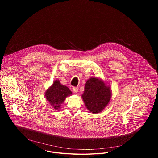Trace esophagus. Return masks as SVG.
Here are the masks:
<instances>
[{
    "mask_svg": "<svg viewBox=\"0 0 158 158\" xmlns=\"http://www.w3.org/2000/svg\"><path fill=\"white\" fill-rule=\"evenodd\" d=\"M73 91L74 93H77L78 92V87H73Z\"/></svg>",
    "mask_w": 158,
    "mask_h": 158,
    "instance_id": "34e87169",
    "label": "esophagus"
}]
</instances>
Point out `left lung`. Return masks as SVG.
Returning a JSON list of instances; mask_svg holds the SVG:
<instances>
[{
	"label": "left lung",
	"instance_id": "left-lung-1",
	"mask_svg": "<svg viewBox=\"0 0 158 158\" xmlns=\"http://www.w3.org/2000/svg\"><path fill=\"white\" fill-rule=\"evenodd\" d=\"M112 96L110 87L99 77L87 80L81 97L85 107L93 114L102 111L108 105Z\"/></svg>",
	"mask_w": 158,
	"mask_h": 158
}]
</instances>
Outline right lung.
Instances as JSON below:
<instances>
[{"mask_svg":"<svg viewBox=\"0 0 158 158\" xmlns=\"http://www.w3.org/2000/svg\"><path fill=\"white\" fill-rule=\"evenodd\" d=\"M73 93L67 86L60 84L58 79L55 80L53 84L46 90L45 97L51 106L55 110L60 108V106L66 98L71 96Z\"/></svg>","mask_w":158,"mask_h":158,"instance_id":"right-lung-1","label":"right lung"}]
</instances>
